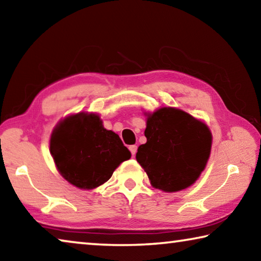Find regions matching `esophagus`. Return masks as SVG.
<instances>
[{
    "label": "esophagus",
    "mask_w": 261,
    "mask_h": 261,
    "mask_svg": "<svg viewBox=\"0 0 261 261\" xmlns=\"http://www.w3.org/2000/svg\"><path fill=\"white\" fill-rule=\"evenodd\" d=\"M129 149H130V152L132 154V156H135L136 153H137V146H136V145H131V146L129 147Z\"/></svg>",
    "instance_id": "34e87169"
}]
</instances>
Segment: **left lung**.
<instances>
[{
    "label": "left lung",
    "instance_id": "obj_1",
    "mask_svg": "<svg viewBox=\"0 0 261 261\" xmlns=\"http://www.w3.org/2000/svg\"><path fill=\"white\" fill-rule=\"evenodd\" d=\"M147 116L145 137L136 159L153 188L177 192L199 178L210 159L212 132L204 122L174 107H162Z\"/></svg>",
    "mask_w": 261,
    "mask_h": 261
}]
</instances>
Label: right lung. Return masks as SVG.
<instances>
[{"instance_id":"add662e5","label":"right lung","mask_w":261,"mask_h":261,"mask_svg":"<svg viewBox=\"0 0 261 261\" xmlns=\"http://www.w3.org/2000/svg\"><path fill=\"white\" fill-rule=\"evenodd\" d=\"M50 154L62 177L83 190L100 187L131 153L118 135L103 127L100 116L81 112L57 123Z\"/></svg>"}]
</instances>
